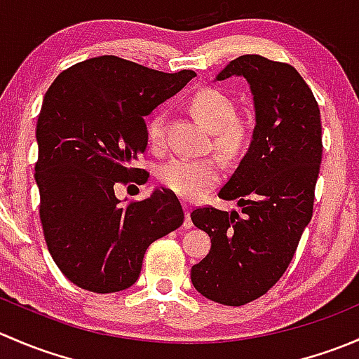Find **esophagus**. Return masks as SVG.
I'll return each mask as SVG.
<instances>
[{"mask_svg": "<svg viewBox=\"0 0 359 359\" xmlns=\"http://www.w3.org/2000/svg\"><path fill=\"white\" fill-rule=\"evenodd\" d=\"M184 213H186V220H184V227L186 229H191L193 227V220H191V205H187V203H184Z\"/></svg>", "mask_w": 359, "mask_h": 359, "instance_id": "1", "label": "esophagus"}]
</instances>
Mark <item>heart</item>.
<instances>
[{"label":"heart","instance_id":"1","mask_svg":"<svg viewBox=\"0 0 359 359\" xmlns=\"http://www.w3.org/2000/svg\"><path fill=\"white\" fill-rule=\"evenodd\" d=\"M194 118L213 132L212 144L224 158H236L247 149L250 128L236 118L233 99L219 88L205 86L196 90L187 100ZM165 114L154 112L147 121V140L159 149L165 142ZM222 166L215 158H173L158 168V180L179 196L196 200L220 180Z\"/></svg>","mask_w":359,"mask_h":359}]
</instances>
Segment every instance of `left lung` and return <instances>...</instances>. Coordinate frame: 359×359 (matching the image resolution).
Returning <instances> with one entry per match:
<instances>
[{
	"instance_id": "left-lung-1",
	"label": "left lung",
	"mask_w": 359,
	"mask_h": 359,
	"mask_svg": "<svg viewBox=\"0 0 359 359\" xmlns=\"http://www.w3.org/2000/svg\"><path fill=\"white\" fill-rule=\"evenodd\" d=\"M231 76L247 78L257 119L247 156L219 193L241 210H193L191 220L208 234L212 248L191 267V281L213 302L245 306L290 266L313 217L323 142L320 106L295 67L241 55L217 79Z\"/></svg>"
}]
</instances>
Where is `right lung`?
Here are the masks:
<instances>
[{
	"instance_id": "right-lung-1",
	"label": "right lung",
	"mask_w": 359,
	"mask_h": 359,
	"mask_svg": "<svg viewBox=\"0 0 359 359\" xmlns=\"http://www.w3.org/2000/svg\"><path fill=\"white\" fill-rule=\"evenodd\" d=\"M194 76L102 55L62 71L46 90L36 126L39 219L50 255L76 287H132L147 247L182 226L172 191L121 203L114 189L147 182L149 173L133 166L147 146L144 116Z\"/></svg>"
}]
</instances>
